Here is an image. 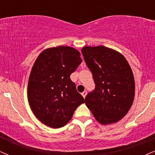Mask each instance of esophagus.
<instances>
[{"mask_svg":"<svg viewBox=\"0 0 155 155\" xmlns=\"http://www.w3.org/2000/svg\"><path fill=\"white\" fill-rule=\"evenodd\" d=\"M81 95H82L83 97H84H84H86V95H87V92L86 91H84L82 93H81Z\"/></svg>","mask_w":155,"mask_h":155,"instance_id":"obj_1","label":"esophagus"}]
</instances>
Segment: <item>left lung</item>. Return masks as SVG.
<instances>
[{
	"label": "left lung",
	"mask_w": 155,
	"mask_h": 155,
	"mask_svg": "<svg viewBox=\"0 0 155 155\" xmlns=\"http://www.w3.org/2000/svg\"><path fill=\"white\" fill-rule=\"evenodd\" d=\"M81 52L95 84V90L85 97V104L99 123H117L134 100L132 69L123 55L111 48L86 46Z\"/></svg>",
	"instance_id": "obj_1"
}]
</instances>
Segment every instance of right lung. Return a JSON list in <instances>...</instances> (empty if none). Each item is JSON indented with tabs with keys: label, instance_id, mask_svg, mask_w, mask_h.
I'll use <instances>...</instances> for the list:
<instances>
[{
	"label": "right lung",
	"instance_id": "right-lung-1",
	"mask_svg": "<svg viewBox=\"0 0 155 155\" xmlns=\"http://www.w3.org/2000/svg\"><path fill=\"white\" fill-rule=\"evenodd\" d=\"M81 61L77 49L65 46L44 49L35 60L28 80V99L36 118L48 127L65 126L84 103L70 79Z\"/></svg>",
	"mask_w": 155,
	"mask_h": 155
}]
</instances>
